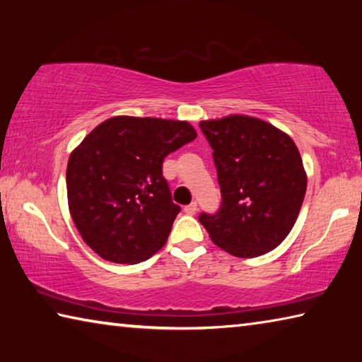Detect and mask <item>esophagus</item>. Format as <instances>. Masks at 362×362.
<instances>
[{
    "label": "esophagus",
    "instance_id": "obj_1",
    "mask_svg": "<svg viewBox=\"0 0 362 362\" xmlns=\"http://www.w3.org/2000/svg\"><path fill=\"white\" fill-rule=\"evenodd\" d=\"M183 211H185V214H187V216H194V214H196V211H198V204H196V203H192V204H188V206H185V207H183Z\"/></svg>",
    "mask_w": 362,
    "mask_h": 362
}]
</instances>
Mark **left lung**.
<instances>
[{"label": "left lung", "mask_w": 362, "mask_h": 362, "mask_svg": "<svg viewBox=\"0 0 362 362\" xmlns=\"http://www.w3.org/2000/svg\"><path fill=\"white\" fill-rule=\"evenodd\" d=\"M212 146L222 206L201 214L211 240L252 259L278 247L298 217L306 173L297 145L278 127L246 115L199 122Z\"/></svg>", "instance_id": "obj_1"}]
</instances>
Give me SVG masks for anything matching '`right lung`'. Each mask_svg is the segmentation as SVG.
<instances>
[{"label": "right lung", "mask_w": 362, "mask_h": 362, "mask_svg": "<svg viewBox=\"0 0 362 362\" xmlns=\"http://www.w3.org/2000/svg\"><path fill=\"white\" fill-rule=\"evenodd\" d=\"M194 139L187 121L115 116L71 151L70 216L103 260L132 265L166 244L180 207L170 199L163 161Z\"/></svg>", "instance_id": "1"}]
</instances>
